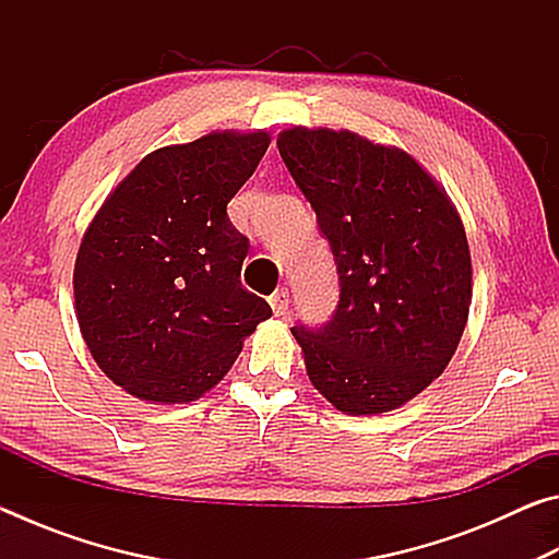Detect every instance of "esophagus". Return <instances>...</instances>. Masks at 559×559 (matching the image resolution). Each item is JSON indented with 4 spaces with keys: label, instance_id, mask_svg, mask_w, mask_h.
Returning <instances> with one entry per match:
<instances>
[{
    "label": "esophagus",
    "instance_id": "1",
    "mask_svg": "<svg viewBox=\"0 0 559 559\" xmlns=\"http://www.w3.org/2000/svg\"><path fill=\"white\" fill-rule=\"evenodd\" d=\"M269 302H271L273 313H276V316H286L288 302H290V298H288V288H278V290L273 293V296L269 298Z\"/></svg>",
    "mask_w": 559,
    "mask_h": 559
}]
</instances>
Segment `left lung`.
Segmentation results:
<instances>
[{
	"label": "left lung",
	"mask_w": 559,
	"mask_h": 559,
	"mask_svg": "<svg viewBox=\"0 0 559 559\" xmlns=\"http://www.w3.org/2000/svg\"><path fill=\"white\" fill-rule=\"evenodd\" d=\"M290 177L335 257L340 300L320 328H290L320 394L345 414L392 412L447 370L471 306L461 216L400 147L349 130L278 135Z\"/></svg>",
	"instance_id": "left-lung-1"
}]
</instances>
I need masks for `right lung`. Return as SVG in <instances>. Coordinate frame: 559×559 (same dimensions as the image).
Here are the masks:
<instances>
[{"mask_svg":"<svg viewBox=\"0 0 559 559\" xmlns=\"http://www.w3.org/2000/svg\"><path fill=\"white\" fill-rule=\"evenodd\" d=\"M269 132H210L150 153L83 234L75 318L93 359L132 396L200 400L231 370L271 306L241 286L249 239L226 204Z\"/></svg>","mask_w":559,"mask_h":559,"instance_id":"add662e5","label":"right lung"}]
</instances>
